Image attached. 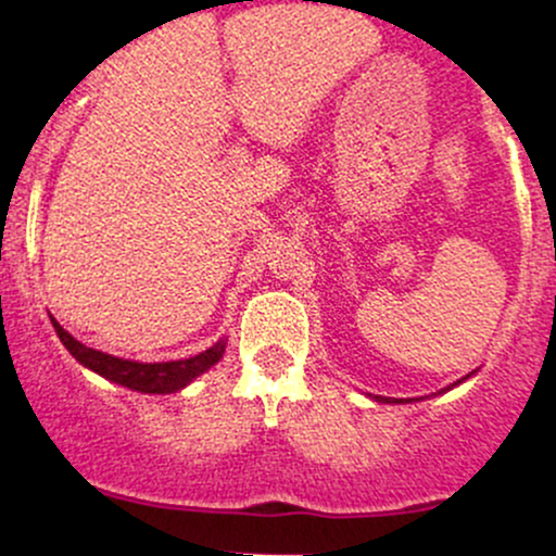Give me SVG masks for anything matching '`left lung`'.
<instances>
[{
  "instance_id": "obj_1",
  "label": "left lung",
  "mask_w": 556,
  "mask_h": 556,
  "mask_svg": "<svg viewBox=\"0 0 556 556\" xmlns=\"http://www.w3.org/2000/svg\"><path fill=\"white\" fill-rule=\"evenodd\" d=\"M387 402H392V400H387ZM394 402H402V400H394Z\"/></svg>"
}]
</instances>
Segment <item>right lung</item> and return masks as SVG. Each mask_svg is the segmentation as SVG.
<instances>
[{"instance_id":"1","label":"right lung","mask_w":556,"mask_h":556,"mask_svg":"<svg viewBox=\"0 0 556 556\" xmlns=\"http://www.w3.org/2000/svg\"><path fill=\"white\" fill-rule=\"evenodd\" d=\"M56 334L65 348L73 353V358L83 363L91 371L101 374L104 379L114 381V384H123L127 389H136V392H149V394H169L182 389L185 384L201 376L203 371L214 366L216 361L222 358L225 353V342H216L214 348L203 350V353L193 355V358L185 361H169V363H138V361H125V358H114V355L101 353V350L86 348V344L75 340L73 334H67L60 324L54 321Z\"/></svg>"}]
</instances>
